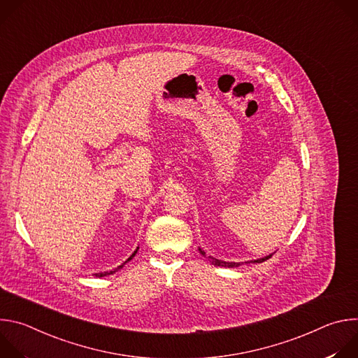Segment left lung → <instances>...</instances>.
<instances>
[{"label": "left lung", "mask_w": 358, "mask_h": 358, "mask_svg": "<svg viewBox=\"0 0 358 358\" xmlns=\"http://www.w3.org/2000/svg\"><path fill=\"white\" fill-rule=\"evenodd\" d=\"M199 252H201V255H203V257H206V252H203L202 249H199ZM272 257V255H269V257H265V258H261V259H257V261H250V262H245V264H261V262H265L266 259H269ZM208 259L211 261V264L213 265H215V266H225V268H236V266H239V264L238 262H225V261H220V259H215V258H213V257H208Z\"/></svg>", "instance_id": "8db88e82"}]
</instances>
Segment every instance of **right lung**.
I'll return each mask as SVG.
<instances>
[{"instance_id":"1","label":"right lung","mask_w":358,"mask_h":358,"mask_svg":"<svg viewBox=\"0 0 358 358\" xmlns=\"http://www.w3.org/2000/svg\"><path fill=\"white\" fill-rule=\"evenodd\" d=\"M136 252H137V250H134V253H131V257H130V258H129V259H127V261H130V259H131V258H133V257H134V255H136ZM127 261H126V262H127ZM126 262H124V264H126ZM124 264H123V265H124ZM123 265H120V266H117V268H116V269H115V271H110V272H109V273H108V272H105V273H96V276H100V278H101V276H106V275H110V273H113V272H116V271H119V269H122V268H123Z\"/></svg>"}]
</instances>
